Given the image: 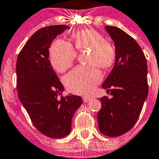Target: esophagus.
<instances>
[{"label": "esophagus", "mask_w": 159, "mask_h": 159, "mask_svg": "<svg viewBox=\"0 0 159 159\" xmlns=\"http://www.w3.org/2000/svg\"><path fill=\"white\" fill-rule=\"evenodd\" d=\"M90 100H91V98H89V97H87V96L83 97V102H89Z\"/></svg>", "instance_id": "34e87169"}]
</instances>
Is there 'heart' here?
Here are the masks:
<instances>
[{
	"label": "heart",
	"instance_id": "b5f03b06",
	"mask_svg": "<svg viewBox=\"0 0 159 159\" xmlns=\"http://www.w3.org/2000/svg\"><path fill=\"white\" fill-rule=\"evenodd\" d=\"M74 46L78 50H87L88 66H81L65 76L64 83L69 91L78 94H87L93 91L102 79L98 66L107 69L115 59L113 45L104 40L103 36L92 29L74 32L72 34ZM77 56L74 47L64 40H56L49 49V61L55 70L63 73L73 65Z\"/></svg>",
	"mask_w": 159,
	"mask_h": 159
}]
</instances>
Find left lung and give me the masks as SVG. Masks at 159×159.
<instances>
[{
  "label": "left lung",
  "instance_id": "obj_1",
  "mask_svg": "<svg viewBox=\"0 0 159 159\" xmlns=\"http://www.w3.org/2000/svg\"><path fill=\"white\" fill-rule=\"evenodd\" d=\"M105 28L114 41L115 62L102 88L113 97L99 99L102 108L97 118L101 133L118 137L134 125L147 98V63L141 47L129 34L115 26Z\"/></svg>",
  "mask_w": 159,
  "mask_h": 159
}]
</instances>
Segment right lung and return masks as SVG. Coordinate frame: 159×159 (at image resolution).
<instances>
[{
    "mask_svg": "<svg viewBox=\"0 0 159 159\" xmlns=\"http://www.w3.org/2000/svg\"><path fill=\"white\" fill-rule=\"evenodd\" d=\"M67 29L66 25L40 29L26 42L16 60L19 99L34 126L52 139H61L70 133L73 116L82 104L81 97L61 95L64 87L49 59L52 41Z\"/></svg>",
    "mask_w": 159,
    "mask_h": 159,
    "instance_id": "add662e5",
    "label": "right lung"
}]
</instances>
